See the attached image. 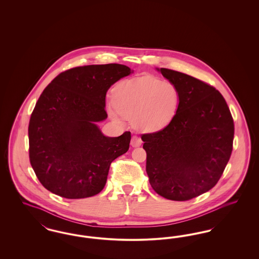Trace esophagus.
<instances>
[{
	"mask_svg": "<svg viewBox=\"0 0 259 259\" xmlns=\"http://www.w3.org/2000/svg\"><path fill=\"white\" fill-rule=\"evenodd\" d=\"M143 141L138 137V136H133L132 137V140H131V146L133 148H137V147H140L142 145Z\"/></svg>",
	"mask_w": 259,
	"mask_h": 259,
	"instance_id": "esophagus-1",
	"label": "esophagus"
}]
</instances>
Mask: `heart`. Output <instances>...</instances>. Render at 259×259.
<instances>
[{
    "instance_id": "heart-1",
    "label": "heart",
    "mask_w": 259,
    "mask_h": 259,
    "mask_svg": "<svg viewBox=\"0 0 259 259\" xmlns=\"http://www.w3.org/2000/svg\"><path fill=\"white\" fill-rule=\"evenodd\" d=\"M180 99V91L172 82L146 75L120 82L114 93L115 106L110 104L108 112L117 122L122 114L133 119L137 128L155 132L172 122Z\"/></svg>"
}]
</instances>
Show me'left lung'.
Returning a JSON list of instances; mask_svg holds the SVG:
<instances>
[{
	"label": "left lung",
	"instance_id": "8db88e82",
	"mask_svg": "<svg viewBox=\"0 0 259 259\" xmlns=\"http://www.w3.org/2000/svg\"><path fill=\"white\" fill-rule=\"evenodd\" d=\"M180 91L172 122L144 134L147 174L162 197L186 201L209 191L222 177L233 147L234 122L220 91L197 78L156 68Z\"/></svg>",
	"mask_w": 259,
	"mask_h": 259
}]
</instances>
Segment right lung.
I'll return each instance as SVG.
<instances>
[{"label":"right lung","instance_id":"right-lung-1","mask_svg":"<svg viewBox=\"0 0 259 259\" xmlns=\"http://www.w3.org/2000/svg\"><path fill=\"white\" fill-rule=\"evenodd\" d=\"M132 73L120 64L76 67L42 91L29 122V156L50 192L81 199L103 190L111 162L129 149L131 133L107 137L97 122L108 117L109 88Z\"/></svg>","mask_w":259,"mask_h":259}]
</instances>
